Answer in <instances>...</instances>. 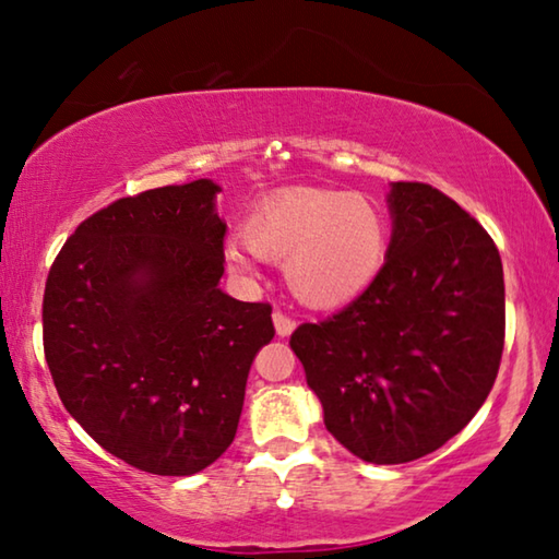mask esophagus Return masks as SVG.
<instances>
[{"mask_svg": "<svg viewBox=\"0 0 559 559\" xmlns=\"http://www.w3.org/2000/svg\"><path fill=\"white\" fill-rule=\"evenodd\" d=\"M272 319H274V329H277V336H289L292 331L297 329V321L289 314H285V311H274Z\"/></svg>", "mask_w": 559, "mask_h": 559, "instance_id": "esophagus-1", "label": "esophagus"}]
</instances>
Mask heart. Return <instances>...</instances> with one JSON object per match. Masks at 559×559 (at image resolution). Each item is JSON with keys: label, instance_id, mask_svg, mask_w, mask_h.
Returning a JSON list of instances; mask_svg holds the SVG:
<instances>
[{"label": "heart", "instance_id": "1", "mask_svg": "<svg viewBox=\"0 0 559 559\" xmlns=\"http://www.w3.org/2000/svg\"><path fill=\"white\" fill-rule=\"evenodd\" d=\"M225 245L230 267L248 272L252 254L285 262L287 285L317 309L344 307L373 285L388 258V221L356 191L287 189L262 199Z\"/></svg>", "mask_w": 559, "mask_h": 559}]
</instances>
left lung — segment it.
I'll list each match as a JSON object with an SVG mask.
<instances>
[{"instance_id": "1", "label": "left lung", "mask_w": 559, "mask_h": 559, "mask_svg": "<svg viewBox=\"0 0 559 559\" xmlns=\"http://www.w3.org/2000/svg\"><path fill=\"white\" fill-rule=\"evenodd\" d=\"M393 238L364 295L292 334L324 425L370 464H405L462 432L496 383L506 341L501 254L435 186L397 181Z\"/></svg>"}]
</instances>
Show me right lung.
I'll return each mask as SVG.
<instances>
[{
	"label": "right lung",
	"instance_id": "1",
	"mask_svg": "<svg viewBox=\"0 0 559 559\" xmlns=\"http://www.w3.org/2000/svg\"><path fill=\"white\" fill-rule=\"evenodd\" d=\"M218 186L199 179L105 205L48 270L44 356L63 407L105 452L191 476L230 447L267 301L218 289Z\"/></svg>",
	"mask_w": 559,
	"mask_h": 559
}]
</instances>
